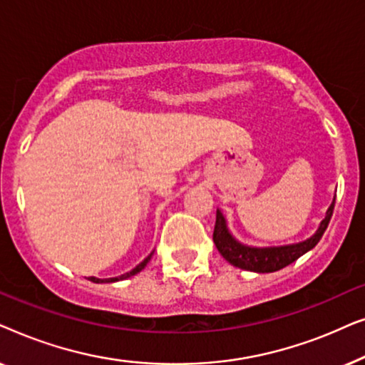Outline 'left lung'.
<instances>
[{
    "instance_id": "8db88e82",
    "label": "left lung",
    "mask_w": 365,
    "mask_h": 365,
    "mask_svg": "<svg viewBox=\"0 0 365 365\" xmlns=\"http://www.w3.org/2000/svg\"><path fill=\"white\" fill-rule=\"evenodd\" d=\"M334 199L331 207L327 209L326 219L321 222L317 232L312 237H309L307 241L292 244V246H282V247H249L242 246L241 242H237L231 234H229L226 227V221L221 211L216 212V224H214V232H212V241L216 244L217 251L221 252V256L226 259L229 264L236 266L239 269H246V271L252 272H274L279 269L289 266L296 259H299L302 254L316 246L321 241L322 234L326 232L331 221L332 212H334Z\"/></svg>"
}]
</instances>
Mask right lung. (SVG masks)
<instances>
[{
	"mask_svg": "<svg viewBox=\"0 0 365 365\" xmlns=\"http://www.w3.org/2000/svg\"><path fill=\"white\" fill-rule=\"evenodd\" d=\"M151 256H153V252L149 254V256L144 259V261L139 264V266H136L133 269V271H129V272H126V274H123V276H119V277H111V279H96V277H89V281L91 282H96V284H99V282H116V281H123V279H128V277H131V276H134V274H138V272H141L144 267H146V264L149 262V259H151Z\"/></svg>",
	"mask_w": 365,
	"mask_h": 365,
	"instance_id": "right-lung-1",
	"label": "right lung"
}]
</instances>
